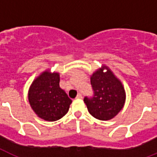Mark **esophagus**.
Masks as SVG:
<instances>
[{"instance_id": "esophagus-1", "label": "esophagus", "mask_w": 157, "mask_h": 157, "mask_svg": "<svg viewBox=\"0 0 157 157\" xmlns=\"http://www.w3.org/2000/svg\"><path fill=\"white\" fill-rule=\"evenodd\" d=\"M76 98H82V94L79 93L78 94H77V96H76Z\"/></svg>"}]
</instances>
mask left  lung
<instances>
[{"label":"left lung","mask_w":157,"mask_h":157,"mask_svg":"<svg viewBox=\"0 0 157 157\" xmlns=\"http://www.w3.org/2000/svg\"><path fill=\"white\" fill-rule=\"evenodd\" d=\"M105 68L107 69L106 73L103 71ZM90 82L93 95L84 98L89 112L96 119L111 120L124 104L125 93L121 82L106 67L92 75Z\"/></svg>","instance_id":"1"}]
</instances>
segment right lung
Wrapping results in <instances>:
<instances>
[{
	"mask_svg": "<svg viewBox=\"0 0 157 157\" xmlns=\"http://www.w3.org/2000/svg\"><path fill=\"white\" fill-rule=\"evenodd\" d=\"M28 100L35 113L41 119L55 121L68 112L71 99L59 87V73L43 72L33 81Z\"/></svg>",
	"mask_w": 157,
	"mask_h": 157,
	"instance_id": "add662e5",
	"label": "right lung"
}]
</instances>
